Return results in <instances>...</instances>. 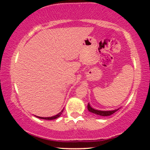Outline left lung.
<instances>
[{
    "label": "left lung",
    "instance_id": "8db88e82",
    "mask_svg": "<svg viewBox=\"0 0 150 150\" xmlns=\"http://www.w3.org/2000/svg\"><path fill=\"white\" fill-rule=\"evenodd\" d=\"M87 108H88L89 111L92 112L93 113H95V114L99 115V116H111V114H113V113H115L117 110H113V111H99V110H95L94 108H92L90 106L89 104L87 105Z\"/></svg>",
    "mask_w": 150,
    "mask_h": 150
}]
</instances>
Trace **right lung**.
Here are the masks:
<instances>
[{
  "mask_svg": "<svg viewBox=\"0 0 150 150\" xmlns=\"http://www.w3.org/2000/svg\"><path fill=\"white\" fill-rule=\"evenodd\" d=\"M63 109L62 110V111L60 112L58 114L56 115V116H51V117H46V118H44V117H39V116H37V118H42V119H45V120H53V119H56V118H58L59 116H61V115L62 114V113H63Z\"/></svg>",
  "mask_w": 150,
  "mask_h": 150,
  "instance_id": "obj_1",
  "label": "right lung"
}]
</instances>
